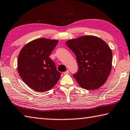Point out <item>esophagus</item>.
<instances>
[{"mask_svg": "<svg viewBox=\"0 0 130 130\" xmlns=\"http://www.w3.org/2000/svg\"><path fill=\"white\" fill-rule=\"evenodd\" d=\"M69 70H67V71L66 72H63V74H69Z\"/></svg>", "mask_w": 130, "mask_h": 130, "instance_id": "34e87169", "label": "esophagus"}]
</instances>
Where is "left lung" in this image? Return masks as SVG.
<instances>
[{
	"instance_id": "obj_1",
	"label": "left lung",
	"mask_w": 130,
	"mask_h": 130,
	"mask_svg": "<svg viewBox=\"0 0 130 130\" xmlns=\"http://www.w3.org/2000/svg\"><path fill=\"white\" fill-rule=\"evenodd\" d=\"M66 44L76 56L78 70L73 77L79 85L89 90L102 86L112 68V51L106 42L88 35L70 40Z\"/></svg>"
}]
</instances>
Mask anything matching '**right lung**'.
Returning <instances> with one entry per match:
<instances>
[{"label": "right lung", "instance_id": "1", "mask_svg": "<svg viewBox=\"0 0 130 130\" xmlns=\"http://www.w3.org/2000/svg\"><path fill=\"white\" fill-rule=\"evenodd\" d=\"M57 40L35 39L23 47L18 59V71L25 84L34 90L45 92L57 84L61 73L49 57Z\"/></svg>", "mask_w": 130, "mask_h": 130}]
</instances>
